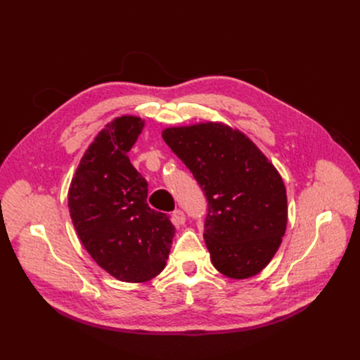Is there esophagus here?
Segmentation results:
<instances>
[{"instance_id":"esophagus-1","label":"esophagus","mask_w":360,"mask_h":360,"mask_svg":"<svg viewBox=\"0 0 360 360\" xmlns=\"http://www.w3.org/2000/svg\"><path fill=\"white\" fill-rule=\"evenodd\" d=\"M173 218H174L177 226L184 224V221H186V215H184V212H183L181 210H176V211L173 212Z\"/></svg>"}]
</instances>
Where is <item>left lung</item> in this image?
Wrapping results in <instances>:
<instances>
[{"label":"left lung","instance_id":"left-lung-1","mask_svg":"<svg viewBox=\"0 0 360 360\" xmlns=\"http://www.w3.org/2000/svg\"><path fill=\"white\" fill-rule=\"evenodd\" d=\"M162 139L192 171L208 200L203 238L226 277L256 276L287 227L281 176L249 138L222 123L169 127Z\"/></svg>","mask_w":360,"mask_h":360}]
</instances>
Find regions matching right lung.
Listing matches in <instances>:
<instances>
[{"label":"right lung","mask_w":360,"mask_h":360,"mask_svg":"<svg viewBox=\"0 0 360 360\" xmlns=\"http://www.w3.org/2000/svg\"><path fill=\"white\" fill-rule=\"evenodd\" d=\"M143 126L133 115L107 124L84 152L68 189V211L84 249L126 283L157 277L176 233L167 214L149 208L148 183L127 157Z\"/></svg>","instance_id":"add662e5"}]
</instances>
